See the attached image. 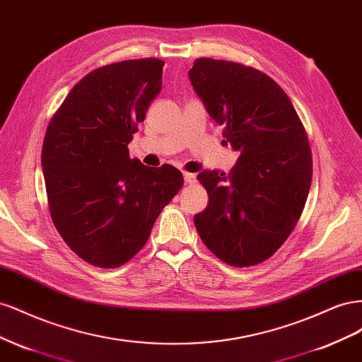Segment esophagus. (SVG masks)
<instances>
[{
    "instance_id": "34e87169",
    "label": "esophagus",
    "mask_w": 362,
    "mask_h": 362,
    "mask_svg": "<svg viewBox=\"0 0 362 362\" xmlns=\"http://www.w3.org/2000/svg\"><path fill=\"white\" fill-rule=\"evenodd\" d=\"M184 181L187 184H196V175L190 173V172H184Z\"/></svg>"
}]
</instances>
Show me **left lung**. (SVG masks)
I'll use <instances>...</instances> for the list:
<instances>
[{
    "mask_svg": "<svg viewBox=\"0 0 362 362\" xmlns=\"http://www.w3.org/2000/svg\"><path fill=\"white\" fill-rule=\"evenodd\" d=\"M189 76L208 115L240 152L233 170L201 172L208 193L194 216L201 240L234 267L269 259L299 222L313 180L308 136L287 93L252 66L196 59Z\"/></svg>",
    "mask_w": 362,
    "mask_h": 362,
    "instance_id": "1",
    "label": "left lung"
}]
</instances>
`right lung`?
<instances>
[{
  "instance_id": "1",
  "label": "right lung",
  "mask_w": 362,
  "mask_h": 362,
  "mask_svg": "<svg viewBox=\"0 0 362 362\" xmlns=\"http://www.w3.org/2000/svg\"><path fill=\"white\" fill-rule=\"evenodd\" d=\"M163 64L151 57L92 71L48 124L42 168L52 223L92 266L116 269L133 258L184 184L170 164L148 168L128 151L161 90Z\"/></svg>"
}]
</instances>
